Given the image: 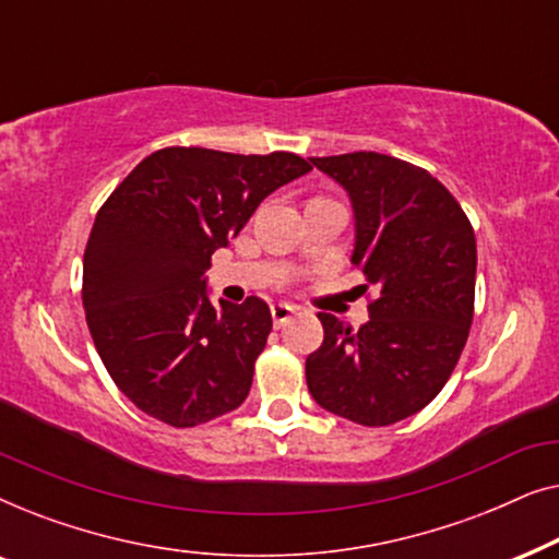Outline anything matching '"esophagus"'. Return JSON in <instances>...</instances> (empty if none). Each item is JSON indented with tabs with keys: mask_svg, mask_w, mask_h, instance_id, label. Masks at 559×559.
Returning <instances> with one entry per match:
<instances>
[{
	"mask_svg": "<svg viewBox=\"0 0 559 559\" xmlns=\"http://www.w3.org/2000/svg\"><path fill=\"white\" fill-rule=\"evenodd\" d=\"M293 316H295L293 305H287V302H274L272 305V320H274V325H277V328L285 325Z\"/></svg>",
	"mask_w": 559,
	"mask_h": 559,
	"instance_id": "obj_1",
	"label": "esophagus"
}]
</instances>
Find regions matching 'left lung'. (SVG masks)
<instances>
[{
  "label": "left lung",
  "instance_id": "1",
  "mask_svg": "<svg viewBox=\"0 0 559 559\" xmlns=\"http://www.w3.org/2000/svg\"><path fill=\"white\" fill-rule=\"evenodd\" d=\"M310 163L348 193L350 264L379 295L358 331L318 312L325 338L305 361L308 389L320 407L350 423L394 425L440 394L463 354L476 236L450 190L423 167L379 152Z\"/></svg>",
  "mask_w": 559,
  "mask_h": 559
}]
</instances>
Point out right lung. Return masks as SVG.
Masks as SVG:
<instances>
[{"label":"right lung","mask_w":559,"mask_h":559,"mask_svg":"<svg viewBox=\"0 0 559 559\" xmlns=\"http://www.w3.org/2000/svg\"><path fill=\"white\" fill-rule=\"evenodd\" d=\"M310 170L293 152L167 147L102 205L83 254V308L114 384L150 417L195 427L247 400L270 305H213L205 270L266 195Z\"/></svg>","instance_id":"1"}]
</instances>
